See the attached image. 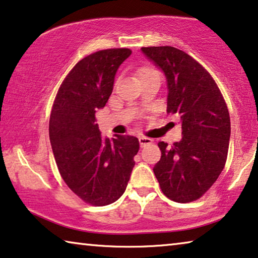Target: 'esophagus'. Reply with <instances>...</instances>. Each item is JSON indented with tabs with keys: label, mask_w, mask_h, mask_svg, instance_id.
I'll return each mask as SVG.
<instances>
[{
	"label": "esophagus",
	"mask_w": 258,
	"mask_h": 258,
	"mask_svg": "<svg viewBox=\"0 0 258 258\" xmlns=\"http://www.w3.org/2000/svg\"><path fill=\"white\" fill-rule=\"evenodd\" d=\"M139 142H140V146H141V147H146V146L153 144V140H151L150 138L140 137V138H139Z\"/></svg>",
	"instance_id": "obj_1"
}]
</instances>
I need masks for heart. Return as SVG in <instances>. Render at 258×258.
I'll return each mask as SVG.
<instances>
[{"instance_id":"1","label":"heart","mask_w":258,"mask_h":258,"mask_svg":"<svg viewBox=\"0 0 258 258\" xmlns=\"http://www.w3.org/2000/svg\"><path fill=\"white\" fill-rule=\"evenodd\" d=\"M150 71H155V70L153 68H141L140 70L138 71V76H139V78H140L142 75H145V73L150 72Z\"/></svg>"}]
</instances>
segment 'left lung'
<instances>
[{
	"instance_id": "1",
	"label": "left lung",
	"mask_w": 258,
	"mask_h": 258,
	"mask_svg": "<svg viewBox=\"0 0 258 258\" xmlns=\"http://www.w3.org/2000/svg\"><path fill=\"white\" fill-rule=\"evenodd\" d=\"M146 57L164 72L167 113L181 119L179 142H158L161 159L154 173L166 198L195 201L214 185L225 166L231 136L227 105L217 84L201 64L170 46L144 47Z\"/></svg>"
}]
</instances>
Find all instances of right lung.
I'll list each match as a JSON object with an SVG mask.
<instances>
[{
    "label": "right lung",
    "instance_id": "right-lung-1",
    "mask_svg": "<svg viewBox=\"0 0 258 258\" xmlns=\"http://www.w3.org/2000/svg\"><path fill=\"white\" fill-rule=\"evenodd\" d=\"M132 54L105 49L79 60L60 85L49 120V138L63 180L93 206H108L124 194L139 151L131 136H101L95 113L111 95L118 68Z\"/></svg>",
    "mask_w": 258,
    "mask_h": 258
}]
</instances>
